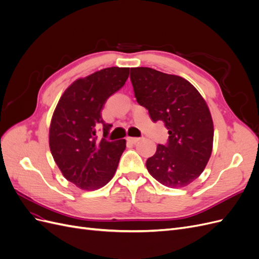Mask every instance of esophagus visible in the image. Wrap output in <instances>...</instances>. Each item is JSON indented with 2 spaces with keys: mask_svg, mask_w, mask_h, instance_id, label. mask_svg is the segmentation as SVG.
Instances as JSON below:
<instances>
[{
  "mask_svg": "<svg viewBox=\"0 0 259 259\" xmlns=\"http://www.w3.org/2000/svg\"><path fill=\"white\" fill-rule=\"evenodd\" d=\"M139 140H140V138H138V137H127V142L131 144H136L139 142Z\"/></svg>",
  "mask_w": 259,
  "mask_h": 259,
  "instance_id": "obj_1",
  "label": "esophagus"
}]
</instances>
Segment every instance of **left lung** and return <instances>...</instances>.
I'll use <instances>...</instances> for the list:
<instances>
[{"mask_svg":"<svg viewBox=\"0 0 259 259\" xmlns=\"http://www.w3.org/2000/svg\"><path fill=\"white\" fill-rule=\"evenodd\" d=\"M131 81L137 103L168 130L166 145L159 144L146 162L148 171L168 188L188 186L204 170L213 149V120L205 100L184 77L152 68H131Z\"/></svg>","mask_w":259,"mask_h":259,"instance_id":"8db88e82","label":"left lung"}]
</instances>
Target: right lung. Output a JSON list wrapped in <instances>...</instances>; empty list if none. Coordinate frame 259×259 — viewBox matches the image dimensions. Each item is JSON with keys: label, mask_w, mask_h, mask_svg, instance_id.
<instances>
[{"label": "right lung", "mask_w": 259, "mask_h": 259, "mask_svg": "<svg viewBox=\"0 0 259 259\" xmlns=\"http://www.w3.org/2000/svg\"><path fill=\"white\" fill-rule=\"evenodd\" d=\"M130 68H106L74 81L62 94L50 127L53 158L69 182L83 190H96L112 179L125 139L108 142L112 125L101 117L107 99L126 82ZM104 138L98 140L97 130Z\"/></svg>", "instance_id": "1"}]
</instances>
